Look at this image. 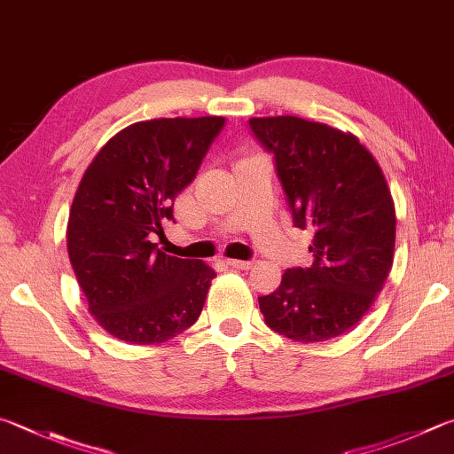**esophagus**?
<instances>
[{
    "instance_id": "obj_1",
    "label": "esophagus",
    "mask_w": 454,
    "mask_h": 454,
    "mask_svg": "<svg viewBox=\"0 0 454 454\" xmlns=\"http://www.w3.org/2000/svg\"><path fill=\"white\" fill-rule=\"evenodd\" d=\"M226 263L230 268H236V270H250L254 266V262L250 260H226Z\"/></svg>"
}]
</instances>
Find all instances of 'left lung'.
I'll use <instances>...</instances> for the list:
<instances>
[{
  "mask_svg": "<svg viewBox=\"0 0 454 454\" xmlns=\"http://www.w3.org/2000/svg\"><path fill=\"white\" fill-rule=\"evenodd\" d=\"M274 153L294 226L309 230V268L284 271L262 295L266 324L287 340L325 341L365 316L393 266L395 204L375 156L351 133L301 117H254Z\"/></svg>",
  "mask_w": 454,
  "mask_h": 454,
  "instance_id": "left-lung-1",
  "label": "left lung"
}]
</instances>
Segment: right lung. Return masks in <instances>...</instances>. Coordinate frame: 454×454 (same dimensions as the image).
Wrapping results in <instances>:
<instances>
[{"mask_svg": "<svg viewBox=\"0 0 454 454\" xmlns=\"http://www.w3.org/2000/svg\"><path fill=\"white\" fill-rule=\"evenodd\" d=\"M224 117L153 119L109 138L85 170L67 222V252L89 313L135 345L164 343L199 319L216 278L151 242L192 183Z\"/></svg>", "mask_w": 454, "mask_h": 454, "instance_id": "right-lung-1", "label": "right lung"}]
</instances>
